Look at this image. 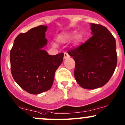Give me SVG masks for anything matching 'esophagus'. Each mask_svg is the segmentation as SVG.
<instances>
[{
	"label": "esophagus",
	"instance_id": "obj_1",
	"mask_svg": "<svg viewBox=\"0 0 125 125\" xmlns=\"http://www.w3.org/2000/svg\"><path fill=\"white\" fill-rule=\"evenodd\" d=\"M70 57V55H68V53L67 52H64V59H67L68 58Z\"/></svg>",
	"mask_w": 125,
	"mask_h": 125
}]
</instances>
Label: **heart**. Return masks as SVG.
Returning a JSON list of instances; mask_svg holds the SVG:
<instances>
[{
  "mask_svg": "<svg viewBox=\"0 0 125 125\" xmlns=\"http://www.w3.org/2000/svg\"><path fill=\"white\" fill-rule=\"evenodd\" d=\"M76 32H71V33H63L60 34L58 36L57 41L61 43H65L72 39H73L74 36ZM82 39V36L80 34H77L75 37V42H79Z\"/></svg>",
  "mask_w": 125,
  "mask_h": 125,
  "instance_id": "heart-1",
  "label": "heart"
}]
</instances>
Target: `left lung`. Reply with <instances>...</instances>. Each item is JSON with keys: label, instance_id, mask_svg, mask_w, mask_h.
I'll use <instances>...</instances> for the list:
<instances>
[{"label": "left lung", "instance_id": "obj_1", "mask_svg": "<svg viewBox=\"0 0 125 125\" xmlns=\"http://www.w3.org/2000/svg\"><path fill=\"white\" fill-rule=\"evenodd\" d=\"M92 36L68 50L76 62L74 77L81 87L92 89L107 83L116 69L117 57L114 36L103 25L91 23Z\"/></svg>", "mask_w": 125, "mask_h": 125}]
</instances>
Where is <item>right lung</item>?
I'll return each mask as SVG.
<instances>
[{"label": "right lung", "mask_w": 125, "mask_h": 125, "mask_svg": "<svg viewBox=\"0 0 125 125\" xmlns=\"http://www.w3.org/2000/svg\"><path fill=\"white\" fill-rule=\"evenodd\" d=\"M48 27L39 25L14 40L10 52V71L17 83L31 94L50 89L55 73L63 61L64 53L50 55L42 48L47 44Z\"/></svg>", "instance_id": "obj_1"}]
</instances>
